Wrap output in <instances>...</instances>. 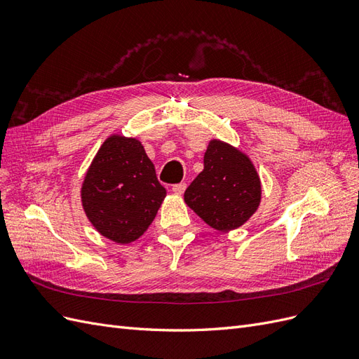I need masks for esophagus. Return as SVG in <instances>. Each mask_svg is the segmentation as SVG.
I'll return each instance as SVG.
<instances>
[{
    "label": "esophagus",
    "instance_id": "34e87169",
    "mask_svg": "<svg viewBox=\"0 0 359 359\" xmlns=\"http://www.w3.org/2000/svg\"><path fill=\"white\" fill-rule=\"evenodd\" d=\"M187 189V184L186 182H180V184H173L172 186V191L175 194H182L184 190Z\"/></svg>",
    "mask_w": 359,
    "mask_h": 359
}]
</instances>
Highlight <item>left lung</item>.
Instances as JSON below:
<instances>
[{"mask_svg": "<svg viewBox=\"0 0 359 359\" xmlns=\"http://www.w3.org/2000/svg\"><path fill=\"white\" fill-rule=\"evenodd\" d=\"M201 219L217 231H231L245 223L260 202V181L243 153L220 140H211L203 170L184 193Z\"/></svg>", "mask_w": 359, "mask_h": 359, "instance_id": "left-lung-1", "label": "left lung"}]
</instances>
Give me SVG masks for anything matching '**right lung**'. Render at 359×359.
Here are the masks:
<instances>
[{"instance_id":"right-lung-1","label":"right lung","mask_w":359,"mask_h":359,"mask_svg":"<svg viewBox=\"0 0 359 359\" xmlns=\"http://www.w3.org/2000/svg\"><path fill=\"white\" fill-rule=\"evenodd\" d=\"M166 189L136 139L112 136L97 153L82 186V205L103 236L127 244L142 235Z\"/></svg>"}]
</instances>
